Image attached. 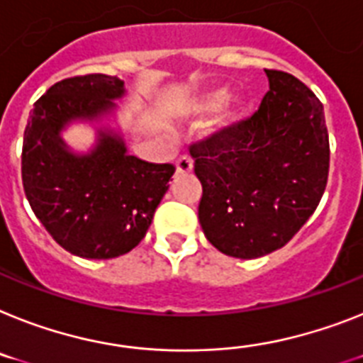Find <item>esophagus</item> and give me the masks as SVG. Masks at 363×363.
<instances>
[{
  "instance_id": "1",
  "label": "esophagus",
  "mask_w": 363,
  "mask_h": 363,
  "mask_svg": "<svg viewBox=\"0 0 363 363\" xmlns=\"http://www.w3.org/2000/svg\"><path fill=\"white\" fill-rule=\"evenodd\" d=\"M177 172L179 173H190L191 169H194V160H191L188 155H182V157L177 158Z\"/></svg>"
}]
</instances>
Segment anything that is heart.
Segmentation results:
<instances>
[{
    "instance_id": "b5f03b06",
    "label": "heart",
    "mask_w": 363,
    "mask_h": 363,
    "mask_svg": "<svg viewBox=\"0 0 363 363\" xmlns=\"http://www.w3.org/2000/svg\"><path fill=\"white\" fill-rule=\"evenodd\" d=\"M225 96H227L225 90H216V92L206 94V96L199 101V111H214V108H218V106L225 101ZM236 114H238L236 108L227 111L223 114V118H221V121H223V123H228V121H233L234 118H236Z\"/></svg>"
}]
</instances>
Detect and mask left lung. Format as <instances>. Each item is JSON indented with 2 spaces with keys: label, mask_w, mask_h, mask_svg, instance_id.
Instances as JSON below:
<instances>
[{
  "label": "left lung",
  "mask_w": 363,
  "mask_h": 363,
  "mask_svg": "<svg viewBox=\"0 0 363 363\" xmlns=\"http://www.w3.org/2000/svg\"><path fill=\"white\" fill-rule=\"evenodd\" d=\"M255 114L190 145L203 186L199 223L218 251L258 258L284 247L318 208L330 145L323 105L299 79L266 69Z\"/></svg>",
  "instance_id": "left-lung-1"
}]
</instances>
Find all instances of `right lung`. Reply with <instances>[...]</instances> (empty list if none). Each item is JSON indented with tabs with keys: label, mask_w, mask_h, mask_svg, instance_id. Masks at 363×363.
Here are the masks:
<instances>
[{
	"label": "right lung",
	"mask_w": 363,
	"mask_h": 363,
	"mask_svg": "<svg viewBox=\"0 0 363 363\" xmlns=\"http://www.w3.org/2000/svg\"><path fill=\"white\" fill-rule=\"evenodd\" d=\"M123 81L105 73L62 79L35 103L23 130L21 181L33 212L60 247L106 260L135 249L175 173L173 164L127 155L123 140L99 130L88 155L69 153L60 130L114 108Z\"/></svg>",
	"instance_id": "add662e5"
}]
</instances>
